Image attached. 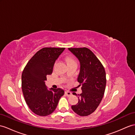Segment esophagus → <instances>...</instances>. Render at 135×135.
<instances>
[{
  "instance_id": "obj_1",
  "label": "esophagus",
  "mask_w": 135,
  "mask_h": 135,
  "mask_svg": "<svg viewBox=\"0 0 135 135\" xmlns=\"http://www.w3.org/2000/svg\"><path fill=\"white\" fill-rule=\"evenodd\" d=\"M65 94L67 96H70L72 94V93L71 92H70V91H65Z\"/></svg>"
}]
</instances>
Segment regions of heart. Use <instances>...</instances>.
Listing matches in <instances>:
<instances>
[{"mask_svg":"<svg viewBox=\"0 0 135 135\" xmlns=\"http://www.w3.org/2000/svg\"><path fill=\"white\" fill-rule=\"evenodd\" d=\"M66 61L67 62L68 65L71 64H77V61L73 57H68L66 58Z\"/></svg>","mask_w":135,"mask_h":135,"instance_id":"1","label":"heart"}]
</instances>
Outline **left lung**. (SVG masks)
<instances>
[{"instance_id": "obj_1", "label": "left lung", "mask_w": 135, "mask_h": 135, "mask_svg": "<svg viewBox=\"0 0 135 135\" xmlns=\"http://www.w3.org/2000/svg\"><path fill=\"white\" fill-rule=\"evenodd\" d=\"M80 62L77 81L81 85L82 93L78 103L71 106L75 113L86 116L96 110L104 96L107 80L105 69L100 60L86 47L69 48ZM77 96V94L73 93Z\"/></svg>"}]
</instances>
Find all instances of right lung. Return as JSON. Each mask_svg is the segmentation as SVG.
Segmentation results:
<instances>
[{"label":"right lung","mask_w":135,"mask_h":135,"mask_svg":"<svg viewBox=\"0 0 135 135\" xmlns=\"http://www.w3.org/2000/svg\"><path fill=\"white\" fill-rule=\"evenodd\" d=\"M65 48L44 47L34 55L22 74V89L26 103L35 114L46 116L56 109L64 94L61 88L48 90L45 81L51 74L55 61Z\"/></svg>","instance_id":"1"}]
</instances>
